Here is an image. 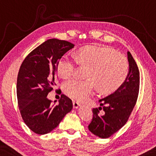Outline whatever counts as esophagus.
Listing matches in <instances>:
<instances>
[{
	"label": "esophagus",
	"mask_w": 156,
	"mask_h": 156,
	"mask_svg": "<svg viewBox=\"0 0 156 156\" xmlns=\"http://www.w3.org/2000/svg\"><path fill=\"white\" fill-rule=\"evenodd\" d=\"M73 105L74 108H78L80 105V103L77 102V101H73Z\"/></svg>",
	"instance_id": "34e87169"
}]
</instances>
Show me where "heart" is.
<instances>
[{"label": "heart", "mask_w": 156, "mask_h": 156, "mask_svg": "<svg viewBox=\"0 0 156 156\" xmlns=\"http://www.w3.org/2000/svg\"><path fill=\"white\" fill-rule=\"evenodd\" d=\"M76 57L66 54L57 64L58 74L63 78L73 74L77 63L88 67L86 75L88 80L73 78L64 83V92L76 101H86L95 85L99 93L110 94L123 83L128 75L127 60L111 48L85 45L77 51Z\"/></svg>", "instance_id": "obj_1"}]
</instances>
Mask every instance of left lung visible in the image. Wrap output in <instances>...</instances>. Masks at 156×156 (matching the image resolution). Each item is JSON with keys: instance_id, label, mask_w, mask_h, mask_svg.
I'll return each instance as SVG.
<instances>
[{"instance_id": "1", "label": "left lung", "mask_w": 156, "mask_h": 156, "mask_svg": "<svg viewBox=\"0 0 156 156\" xmlns=\"http://www.w3.org/2000/svg\"><path fill=\"white\" fill-rule=\"evenodd\" d=\"M129 72L125 82L117 90L99 100L101 107L93 108V118L88 125L90 131L101 138H108L127 123L136 105L139 93L140 74L138 66L128 52ZM103 109L104 115L99 114Z\"/></svg>"}]
</instances>
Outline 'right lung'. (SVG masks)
<instances>
[{
  "mask_svg": "<svg viewBox=\"0 0 156 156\" xmlns=\"http://www.w3.org/2000/svg\"><path fill=\"white\" fill-rule=\"evenodd\" d=\"M73 47L68 41L49 39L31 51L20 66L17 78L18 108L25 123L35 133L52 131L73 108L72 101L64 94L55 105L47 95L56 86L58 62Z\"/></svg>",
  "mask_w": 156,
  "mask_h": 156,
  "instance_id": "right-lung-1",
  "label": "right lung"
}]
</instances>
